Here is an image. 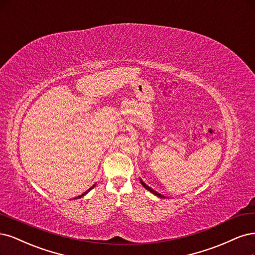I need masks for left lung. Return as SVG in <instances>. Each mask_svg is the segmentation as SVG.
Segmentation results:
<instances>
[{
  "label": "left lung",
  "instance_id": "left-lung-1",
  "mask_svg": "<svg viewBox=\"0 0 255 255\" xmlns=\"http://www.w3.org/2000/svg\"><path fill=\"white\" fill-rule=\"evenodd\" d=\"M140 182H141V184H142V186L147 190V191H150V192H152L153 193V194H155L156 196H158V197H160V198H164V196L163 195H161V194H159V193H158V192H156V191H154L153 189H151L150 187H148V186H146V184L142 181V180H140Z\"/></svg>",
  "mask_w": 255,
  "mask_h": 255
}]
</instances>
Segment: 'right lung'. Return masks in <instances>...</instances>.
Listing matches in <instances>:
<instances>
[{"label":"right lung","instance_id":"right-lung-1","mask_svg":"<svg viewBox=\"0 0 255 255\" xmlns=\"http://www.w3.org/2000/svg\"><path fill=\"white\" fill-rule=\"evenodd\" d=\"M94 187H95V186H93V187H92V188H91V189H90V190H92V189H93V188H94ZM90 190H87V191H86V192H84V193H83V194H82V195H80V196H78V197H81V196H83V195H85V194H86V193H87V192H89V191H90ZM78 197H75V198H78Z\"/></svg>","mask_w":255,"mask_h":255}]
</instances>
